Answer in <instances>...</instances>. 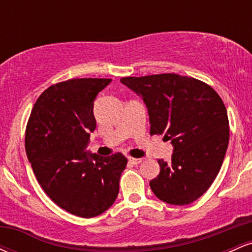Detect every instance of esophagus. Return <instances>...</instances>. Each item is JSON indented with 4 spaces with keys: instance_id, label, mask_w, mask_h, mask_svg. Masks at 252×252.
Returning <instances> with one entry per match:
<instances>
[{
    "instance_id": "obj_1",
    "label": "esophagus",
    "mask_w": 252,
    "mask_h": 252,
    "mask_svg": "<svg viewBox=\"0 0 252 252\" xmlns=\"http://www.w3.org/2000/svg\"><path fill=\"white\" fill-rule=\"evenodd\" d=\"M129 161L131 163H134V164H140L141 162H142V158H131V156H130L129 158Z\"/></svg>"
}]
</instances>
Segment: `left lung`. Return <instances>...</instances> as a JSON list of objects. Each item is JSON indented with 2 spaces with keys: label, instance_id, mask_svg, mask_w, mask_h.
Instances as JSON below:
<instances>
[{
  "label": "left lung",
  "instance_id": "1",
  "mask_svg": "<svg viewBox=\"0 0 252 252\" xmlns=\"http://www.w3.org/2000/svg\"><path fill=\"white\" fill-rule=\"evenodd\" d=\"M121 83L143 98L150 135L172 141V162L158 160L149 185L160 200L189 205L209 189L224 161L230 129L226 108L209 84L175 73L124 77Z\"/></svg>",
  "mask_w": 252,
  "mask_h": 252
}]
</instances>
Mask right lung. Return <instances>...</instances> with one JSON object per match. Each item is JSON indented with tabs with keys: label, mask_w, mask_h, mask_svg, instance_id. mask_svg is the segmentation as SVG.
Here are the masks:
<instances>
[{
	"label": "right lung",
	"mask_w": 252,
	"mask_h": 252,
	"mask_svg": "<svg viewBox=\"0 0 252 252\" xmlns=\"http://www.w3.org/2000/svg\"><path fill=\"white\" fill-rule=\"evenodd\" d=\"M108 78H76L37 98L26 126L25 148L36 180L59 207L82 218L102 215L116 200L128 158L84 152L96 129L94 100Z\"/></svg>",
	"instance_id": "obj_1"
}]
</instances>
